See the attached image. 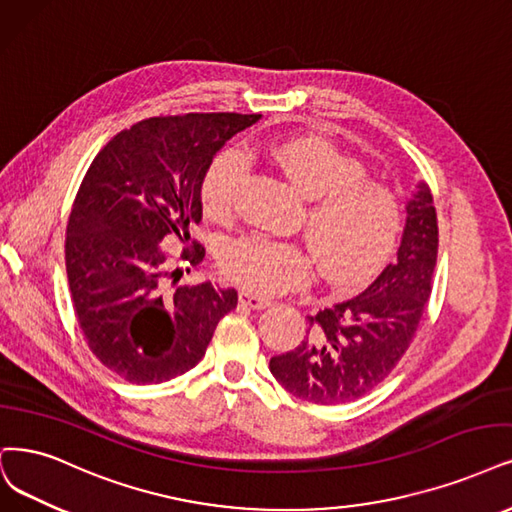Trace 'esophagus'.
I'll return each instance as SVG.
<instances>
[{"instance_id": "obj_1", "label": "esophagus", "mask_w": 512, "mask_h": 512, "mask_svg": "<svg viewBox=\"0 0 512 512\" xmlns=\"http://www.w3.org/2000/svg\"><path fill=\"white\" fill-rule=\"evenodd\" d=\"M238 299H240V304H242V306L251 308V310H266V308H270V299H266V297H259V295L249 293V291H240Z\"/></svg>"}]
</instances>
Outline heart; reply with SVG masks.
Returning a JSON list of instances; mask_svg holds the SVG:
<instances>
[{"mask_svg": "<svg viewBox=\"0 0 512 512\" xmlns=\"http://www.w3.org/2000/svg\"><path fill=\"white\" fill-rule=\"evenodd\" d=\"M266 154L297 192L310 198L304 232L327 280L354 287L384 266L403 227L401 204L388 187L363 179L361 162L325 139H280L266 147ZM246 175L244 151H221L202 183L206 211L213 217L230 215ZM221 263L227 276L259 295L299 289L312 276V261L301 246L259 236L227 244Z\"/></svg>", "mask_w": 512, "mask_h": 512, "instance_id": "obj_1", "label": "heart"}]
</instances>
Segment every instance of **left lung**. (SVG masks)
<instances>
[{
  "mask_svg": "<svg viewBox=\"0 0 512 512\" xmlns=\"http://www.w3.org/2000/svg\"><path fill=\"white\" fill-rule=\"evenodd\" d=\"M396 259L356 297L308 316V337L270 358L278 384L316 405H339L382 384L401 361L424 316L437 266L439 225L432 194L418 181L405 202Z\"/></svg>",
  "mask_w": 512,
  "mask_h": 512,
  "instance_id": "1",
  "label": "left lung"
}]
</instances>
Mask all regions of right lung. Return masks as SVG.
I'll return each instance as SVG.
<instances>
[{
  "instance_id": "right-lung-1",
  "label": "right lung",
  "mask_w": 512,
  "mask_h": 512,
  "mask_svg": "<svg viewBox=\"0 0 512 512\" xmlns=\"http://www.w3.org/2000/svg\"><path fill=\"white\" fill-rule=\"evenodd\" d=\"M259 118H149L118 132L88 168L67 225L69 291L92 354L130 384L168 382L196 367L217 323L238 304L234 289L211 280L173 287L181 268L168 272L160 244L189 242V227L202 219L206 170ZM202 257L196 242L183 251L192 266Z\"/></svg>"
}]
</instances>
